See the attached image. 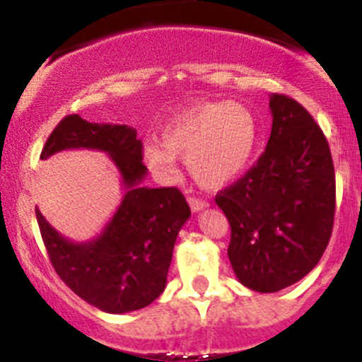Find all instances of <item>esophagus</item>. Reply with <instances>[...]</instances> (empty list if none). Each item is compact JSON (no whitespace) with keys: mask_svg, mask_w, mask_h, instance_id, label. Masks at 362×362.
<instances>
[{"mask_svg":"<svg viewBox=\"0 0 362 362\" xmlns=\"http://www.w3.org/2000/svg\"><path fill=\"white\" fill-rule=\"evenodd\" d=\"M189 206H191L192 211H202L203 208L208 206V203L199 198H189Z\"/></svg>","mask_w":362,"mask_h":362,"instance_id":"obj_1","label":"esophagus"}]
</instances>
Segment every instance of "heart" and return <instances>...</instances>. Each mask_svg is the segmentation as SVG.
<instances>
[{"mask_svg": "<svg viewBox=\"0 0 362 362\" xmlns=\"http://www.w3.org/2000/svg\"><path fill=\"white\" fill-rule=\"evenodd\" d=\"M257 122L238 101H208L177 113L158 138H147L141 154L163 180L177 177V158L204 189L231 184L249 168L257 147Z\"/></svg>", "mask_w": 362, "mask_h": 362, "instance_id": "heart-1", "label": "heart"}]
</instances>
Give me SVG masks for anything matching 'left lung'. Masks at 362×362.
<instances>
[{
  "label": "left lung",
  "mask_w": 362,
  "mask_h": 362,
  "mask_svg": "<svg viewBox=\"0 0 362 362\" xmlns=\"http://www.w3.org/2000/svg\"><path fill=\"white\" fill-rule=\"evenodd\" d=\"M269 110L264 154L215 198L231 226L233 272L257 293L286 289L315 268L337 203L329 145L313 117L282 94L269 96Z\"/></svg>",
  "instance_id": "obj_1"
}]
</instances>
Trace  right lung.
Returning <instances> with one entry per match:
<instances>
[{
  "mask_svg": "<svg viewBox=\"0 0 362 362\" xmlns=\"http://www.w3.org/2000/svg\"><path fill=\"white\" fill-rule=\"evenodd\" d=\"M73 148L105 152L119 170L124 198L103 231L89 242L64 238L36 208L50 262L73 293L101 312L145 308L166 287L175 242L191 208L177 187L141 185L147 166L133 127L68 115L52 131L40 159Z\"/></svg>",
  "mask_w": 362,
  "mask_h": 362,
  "instance_id": "add662e5",
  "label": "right lung"
}]
</instances>
